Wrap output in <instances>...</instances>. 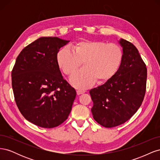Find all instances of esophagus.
<instances>
[{
	"label": "esophagus",
	"instance_id": "1",
	"mask_svg": "<svg viewBox=\"0 0 160 160\" xmlns=\"http://www.w3.org/2000/svg\"><path fill=\"white\" fill-rule=\"evenodd\" d=\"M84 93H85V91H81V90H77V94L78 95H79L81 94H83Z\"/></svg>",
	"mask_w": 160,
	"mask_h": 160
}]
</instances>
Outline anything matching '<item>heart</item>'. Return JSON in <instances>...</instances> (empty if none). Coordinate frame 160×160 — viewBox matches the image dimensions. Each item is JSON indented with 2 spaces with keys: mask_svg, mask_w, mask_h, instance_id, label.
<instances>
[{
  "mask_svg": "<svg viewBox=\"0 0 160 160\" xmlns=\"http://www.w3.org/2000/svg\"><path fill=\"white\" fill-rule=\"evenodd\" d=\"M123 59L122 48L115 43L99 41H81L73 50L64 47L57 52L58 67L67 75L78 69L83 62L84 68L70 78L75 88L85 89L99 83L107 81L115 75Z\"/></svg>",
  "mask_w": 160,
  "mask_h": 160,
  "instance_id": "obj_1",
  "label": "heart"
}]
</instances>
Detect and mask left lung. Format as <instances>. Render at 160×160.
Returning <instances> with one entry per match:
<instances>
[{
	"instance_id": "left-lung-1",
	"label": "left lung",
	"mask_w": 160,
	"mask_h": 160,
	"mask_svg": "<svg viewBox=\"0 0 160 160\" xmlns=\"http://www.w3.org/2000/svg\"><path fill=\"white\" fill-rule=\"evenodd\" d=\"M119 43L123 48V59L118 72L89 91L93 118L105 128L126 122L141 106L146 93L147 68L138 50L123 38Z\"/></svg>"
}]
</instances>
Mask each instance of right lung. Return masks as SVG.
Listing matches in <instances>:
<instances>
[{
	"label": "right lung",
	"instance_id": "right-lung-1",
	"mask_svg": "<svg viewBox=\"0 0 160 160\" xmlns=\"http://www.w3.org/2000/svg\"><path fill=\"white\" fill-rule=\"evenodd\" d=\"M69 41L41 37L24 48L12 71L14 100L21 114L37 126L52 128L68 118L76 97L57 62Z\"/></svg>",
	"mask_w": 160,
	"mask_h": 160
}]
</instances>
